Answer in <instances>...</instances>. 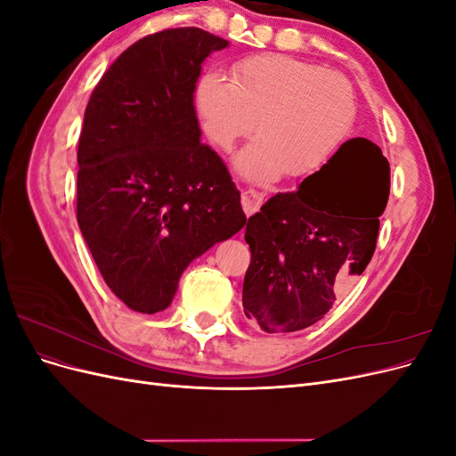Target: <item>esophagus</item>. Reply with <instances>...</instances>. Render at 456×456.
<instances>
[{
    "label": "esophagus",
    "mask_w": 456,
    "mask_h": 456,
    "mask_svg": "<svg viewBox=\"0 0 456 456\" xmlns=\"http://www.w3.org/2000/svg\"><path fill=\"white\" fill-rule=\"evenodd\" d=\"M262 201H265V196H262L260 191H256V190L249 188L241 194V207H243V211H245L247 216H251L253 213H256L260 209Z\"/></svg>",
    "instance_id": "34e87169"
}]
</instances>
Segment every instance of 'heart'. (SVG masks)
Listing matches in <instances>:
<instances>
[{
  "label": "heart",
  "instance_id": "obj_1",
  "mask_svg": "<svg viewBox=\"0 0 456 456\" xmlns=\"http://www.w3.org/2000/svg\"><path fill=\"white\" fill-rule=\"evenodd\" d=\"M203 131L218 150L230 151L253 133L256 141L238 156V169L268 181L302 176L329 158L348 133L355 96L340 72L287 54H256L233 64L230 84L205 74L196 89Z\"/></svg>",
  "mask_w": 456,
  "mask_h": 456
}]
</instances>
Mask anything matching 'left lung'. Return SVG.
I'll return each instance as SVG.
<instances>
[{"label":"left lung","instance_id":"obj_1","mask_svg":"<svg viewBox=\"0 0 456 456\" xmlns=\"http://www.w3.org/2000/svg\"><path fill=\"white\" fill-rule=\"evenodd\" d=\"M388 194V159L370 141L352 139L295 191L272 196L245 226V315L266 333L320 322L367 268Z\"/></svg>","mask_w":456,"mask_h":456}]
</instances>
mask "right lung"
Returning a JSON list of instances; mask_svg holds the SVG:
<instances>
[{"label":"right lung","mask_w":456,"mask_h":456,"mask_svg":"<svg viewBox=\"0 0 456 456\" xmlns=\"http://www.w3.org/2000/svg\"><path fill=\"white\" fill-rule=\"evenodd\" d=\"M228 41L196 26L150 34L96 84L77 144V224L106 285L167 308L196 256L245 226L224 161L200 142L201 62Z\"/></svg>","instance_id":"right-lung-1"}]
</instances>
